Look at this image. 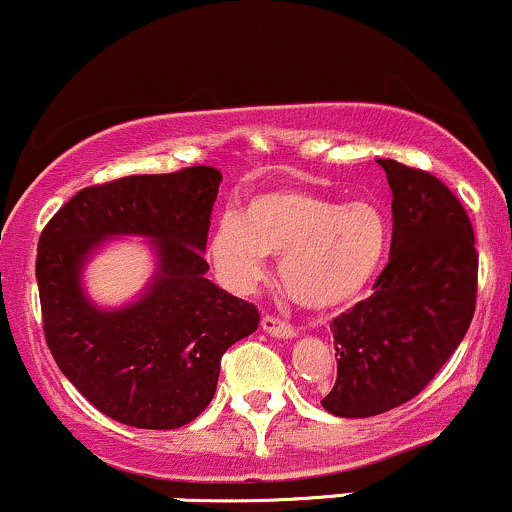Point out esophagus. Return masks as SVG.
<instances>
[{"label": "esophagus", "mask_w": 512, "mask_h": 512, "mask_svg": "<svg viewBox=\"0 0 512 512\" xmlns=\"http://www.w3.org/2000/svg\"><path fill=\"white\" fill-rule=\"evenodd\" d=\"M261 327H263V332L273 334V337H278V339H293L295 334H298L295 332L293 324L285 322V320H278V317H273V315H263Z\"/></svg>", "instance_id": "esophagus-1"}]
</instances>
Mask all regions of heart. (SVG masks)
Returning <instances> with one entry per match:
<instances>
[{
    "mask_svg": "<svg viewBox=\"0 0 512 512\" xmlns=\"http://www.w3.org/2000/svg\"><path fill=\"white\" fill-rule=\"evenodd\" d=\"M388 227L381 210L356 200L339 205L305 190L256 195L246 219L224 212L210 236L214 271L236 293L266 276V256H280V283L312 310L356 300L381 268Z\"/></svg>",
    "mask_w": 512,
    "mask_h": 512,
    "instance_id": "b5f03b06",
    "label": "heart"
}]
</instances>
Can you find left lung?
Returning a JSON list of instances; mask_svg holds the SVG:
<instances>
[{"mask_svg":"<svg viewBox=\"0 0 512 512\" xmlns=\"http://www.w3.org/2000/svg\"><path fill=\"white\" fill-rule=\"evenodd\" d=\"M393 190L390 261L371 298L332 322L337 381L322 408L371 417L415 398L474 320L478 254L459 197L432 173L378 158Z\"/></svg>","mask_w":512,"mask_h":512,"instance_id":"obj_1","label":"left lung"}]
</instances>
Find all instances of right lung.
<instances>
[{
  "instance_id": "1",
  "label": "right lung",
  "mask_w": 512,
  "mask_h": 512,
  "mask_svg": "<svg viewBox=\"0 0 512 512\" xmlns=\"http://www.w3.org/2000/svg\"><path fill=\"white\" fill-rule=\"evenodd\" d=\"M222 173L190 166L82 188L43 227L36 254L46 344L63 376L102 415L175 430L217 390L224 351L258 327V310L205 278L210 214ZM117 233L154 239L159 276L124 311L102 313L79 288L84 258Z\"/></svg>"
}]
</instances>
